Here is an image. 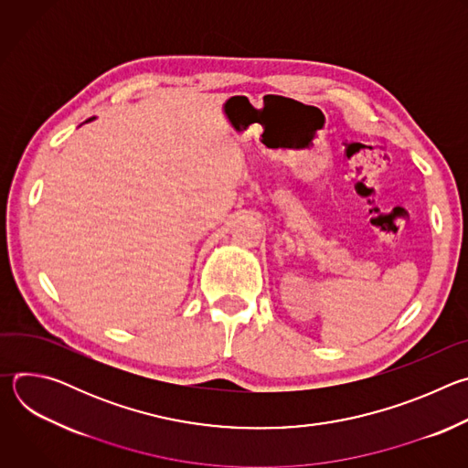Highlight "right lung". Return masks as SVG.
Returning a JSON list of instances; mask_svg holds the SVG:
<instances>
[{
  "label": "right lung",
  "instance_id": "right-lung-1",
  "mask_svg": "<svg viewBox=\"0 0 468 468\" xmlns=\"http://www.w3.org/2000/svg\"><path fill=\"white\" fill-rule=\"evenodd\" d=\"M89 120H92V118H89ZM89 120H87V122H89Z\"/></svg>",
  "mask_w": 468,
  "mask_h": 468
}]
</instances>
